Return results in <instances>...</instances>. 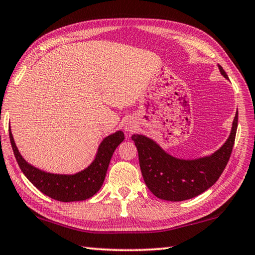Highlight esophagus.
<instances>
[{
	"mask_svg": "<svg viewBox=\"0 0 255 255\" xmlns=\"http://www.w3.org/2000/svg\"><path fill=\"white\" fill-rule=\"evenodd\" d=\"M124 127H125V130L128 131V132H131V131L135 130V125L132 123H129V121H127V123L125 124Z\"/></svg>",
	"mask_w": 255,
	"mask_h": 255,
	"instance_id": "34e87169",
	"label": "esophagus"
}]
</instances>
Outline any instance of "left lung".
Segmentation results:
<instances>
[{"instance_id":"8db88e82","label":"left lung","mask_w":255,"mask_h":255,"mask_svg":"<svg viewBox=\"0 0 255 255\" xmlns=\"http://www.w3.org/2000/svg\"><path fill=\"white\" fill-rule=\"evenodd\" d=\"M225 78L227 74L219 66ZM238 112L226 143L212 155L197 160H180L165 153L154 140L132 135L138 151L140 171L145 184L161 200L179 202L200 195L216 183L227 165L235 143Z\"/></svg>"}]
</instances>
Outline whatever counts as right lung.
<instances>
[{
    "label": "right lung",
    "instance_id": "1",
    "mask_svg": "<svg viewBox=\"0 0 255 255\" xmlns=\"http://www.w3.org/2000/svg\"><path fill=\"white\" fill-rule=\"evenodd\" d=\"M9 135L15 160L23 175L43 194L60 202L84 201L98 193L106 178L113 152L125 139L123 131H117L106 137L90 167L75 175H54L44 172L27 163L15 146L10 128Z\"/></svg>",
    "mask_w": 255,
    "mask_h": 255
}]
</instances>
